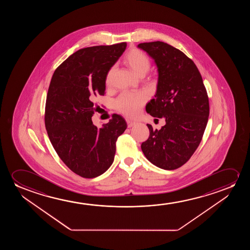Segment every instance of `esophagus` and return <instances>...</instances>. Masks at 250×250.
<instances>
[{
  "label": "esophagus",
  "instance_id": "esophagus-1",
  "mask_svg": "<svg viewBox=\"0 0 250 250\" xmlns=\"http://www.w3.org/2000/svg\"><path fill=\"white\" fill-rule=\"evenodd\" d=\"M127 125L128 127H132L133 125H135L137 122H135V121H132V120H126Z\"/></svg>",
  "mask_w": 250,
  "mask_h": 250
}]
</instances>
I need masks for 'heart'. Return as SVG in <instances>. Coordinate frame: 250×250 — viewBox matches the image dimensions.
<instances>
[{
	"label": "heart",
	"mask_w": 250,
	"mask_h": 250,
	"mask_svg": "<svg viewBox=\"0 0 250 250\" xmlns=\"http://www.w3.org/2000/svg\"><path fill=\"white\" fill-rule=\"evenodd\" d=\"M125 62L131 71L139 77L145 76L150 69L151 62L149 58L144 52L133 49L129 52L125 57ZM113 67L110 68L106 73L105 83L106 85H110L113 73ZM147 101V94L144 92H124L115 101L116 109L129 117L137 115L141 107Z\"/></svg>",
	"instance_id": "b5f03b06"
}]
</instances>
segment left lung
Masks as SVG:
<instances>
[{"mask_svg": "<svg viewBox=\"0 0 250 250\" xmlns=\"http://www.w3.org/2000/svg\"><path fill=\"white\" fill-rule=\"evenodd\" d=\"M147 52L158 69L157 90L146 106L147 113L165 118L161 130H153L141 147L152 164L175 170L185 164L202 141L209 116L208 93L192 60L163 42L137 46Z\"/></svg>", "mask_w": 250, "mask_h": 250, "instance_id": "left-lung-1", "label": "left lung"}]
</instances>
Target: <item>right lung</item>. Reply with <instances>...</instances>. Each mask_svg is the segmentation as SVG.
I'll return each instance as SVG.
<instances>
[{"label": "right lung", "mask_w": 250, "mask_h": 250, "mask_svg": "<svg viewBox=\"0 0 250 250\" xmlns=\"http://www.w3.org/2000/svg\"><path fill=\"white\" fill-rule=\"evenodd\" d=\"M126 42L82 48L56 68L48 88L45 127L49 140L65 166L76 174L93 178L113 164L116 141L127 124L123 117L98 129L93 100L104 96L106 75L122 55Z\"/></svg>", "instance_id": "obj_1"}]
</instances>
